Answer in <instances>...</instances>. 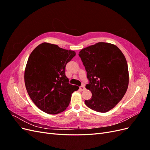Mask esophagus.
Returning <instances> with one entry per match:
<instances>
[{
  "mask_svg": "<svg viewBox=\"0 0 150 150\" xmlns=\"http://www.w3.org/2000/svg\"><path fill=\"white\" fill-rule=\"evenodd\" d=\"M84 89H85V86H84V84L82 85V86H81L79 87V90L81 91H84Z\"/></svg>",
  "mask_w": 150,
  "mask_h": 150,
  "instance_id": "esophagus-1",
  "label": "esophagus"
}]
</instances>
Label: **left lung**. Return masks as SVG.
Wrapping results in <instances>:
<instances>
[{
	"mask_svg": "<svg viewBox=\"0 0 150 150\" xmlns=\"http://www.w3.org/2000/svg\"><path fill=\"white\" fill-rule=\"evenodd\" d=\"M87 72L92 93L85 100L91 110L106 112L114 108L123 98L128 87L129 72L124 54L114 44L98 42L83 49L79 53Z\"/></svg>",
	"mask_w": 150,
	"mask_h": 150,
	"instance_id": "8db88e82",
	"label": "left lung"
}]
</instances>
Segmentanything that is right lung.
<instances>
[{
  "label": "right lung",
  "mask_w": 150,
  "mask_h": 150,
  "mask_svg": "<svg viewBox=\"0 0 150 150\" xmlns=\"http://www.w3.org/2000/svg\"><path fill=\"white\" fill-rule=\"evenodd\" d=\"M76 56L57 45L43 42L31 52L24 72L25 85L32 101L40 110L56 115L66 110L72 93L79 89L70 84L65 67Z\"/></svg>",
  "instance_id": "add662e5"
}]
</instances>
